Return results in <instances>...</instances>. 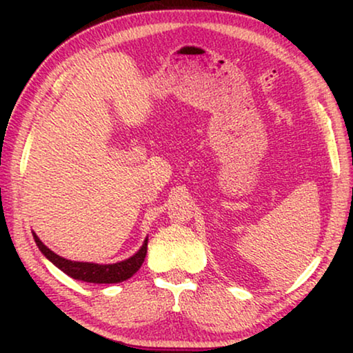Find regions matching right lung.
Instances as JSON below:
<instances>
[{"label":"right lung","instance_id":"obj_1","mask_svg":"<svg viewBox=\"0 0 353 353\" xmlns=\"http://www.w3.org/2000/svg\"><path fill=\"white\" fill-rule=\"evenodd\" d=\"M33 238H35V243L38 245V249L43 252V255H45L46 259H50L57 268L62 270L65 274H69L70 278L80 279V281H86V283L112 284V283L125 281V279L132 278L133 274L138 272L148 252V239H146L144 241V244L141 245V249H139L133 257L123 260V262L110 263V265L72 262V260L62 259L57 254L52 252L51 249H48L46 245L38 239V236L35 233H33Z\"/></svg>","mask_w":353,"mask_h":353}]
</instances>
